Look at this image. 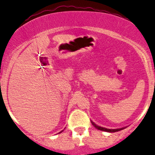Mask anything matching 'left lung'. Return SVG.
<instances>
[{
  "label": "left lung",
  "mask_w": 155,
  "mask_h": 155,
  "mask_svg": "<svg viewBox=\"0 0 155 155\" xmlns=\"http://www.w3.org/2000/svg\"><path fill=\"white\" fill-rule=\"evenodd\" d=\"M92 122V125L94 126V127H95V128H97L98 130H104V131H107V132H116V131H119V130H122V129L124 128H120V129H107V128H105V127H100V126H98L95 125L94 122Z\"/></svg>",
  "instance_id": "obj_1"
}]
</instances>
